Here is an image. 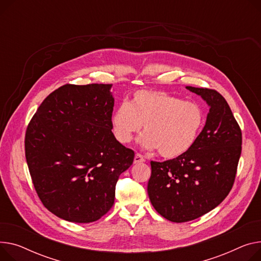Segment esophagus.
<instances>
[{"instance_id":"obj_1","label":"esophagus","mask_w":261,"mask_h":261,"mask_svg":"<svg viewBox=\"0 0 261 261\" xmlns=\"http://www.w3.org/2000/svg\"><path fill=\"white\" fill-rule=\"evenodd\" d=\"M144 162H145L144 156L140 153H136L134 156V164H140V163H144Z\"/></svg>"}]
</instances>
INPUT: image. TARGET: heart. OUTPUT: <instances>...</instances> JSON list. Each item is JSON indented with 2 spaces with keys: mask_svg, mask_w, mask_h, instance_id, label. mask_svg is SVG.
<instances>
[{
  "mask_svg": "<svg viewBox=\"0 0 261 261\" xmlns=\"http://www.w3.org/2000/svg\"><path fill=\"white\" fill-rule=\"evenodd\" d=\"M111 128L120 144H128L143 128L141 146L159 150L168 160L186 154L198 140L205 123V112L194 101L162 91L140 90L129 102H121L111 115Z\"/></svg>",
  "mask_w": 261,
  "mask_h": 261,
  "instance_id": "heart-1",
  "label": "heart"
}]
</instances>
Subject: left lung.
I'll return each instance as SVG.
<instances>
[{
	"label": "left lung",
	"instance_id": "left-lung-1",
	"mask_svg": "<svg viewBox=\"0 0 261 261\" xmlns=\"http://www.w3.org/2000/svg\"><path fill=\"white\" fill-rule=\"evenodd\" d=\"M186 88L209 106L195 145L177 159L151 162L148 195L154 209L173 222L196 219L216 207L233 187L241 154V130L216 90Z\"/></svg>",
	"mask_w": 261,
	"mask_h": 261
}]
</instances>
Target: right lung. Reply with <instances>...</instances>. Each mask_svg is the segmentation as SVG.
<instances>
[{
    "label": "right lung",
    "mask_w": 261,
    "mask_h": 261,
    "mask_svg": "<svg viewBox=\"0 0 261 261\" xmlns=\"http://www.w3.org/2000/svg\"><path fill=\"white\" fill-rule=\"evenodd\" d=\"M110 84H67L50 93L31 118L25 155L32 182L47 209L88 223L114 203L119 175L134 152L112 133Z\"/></svg>",
    "instance_id": "add662e5"
}]
</instances>
